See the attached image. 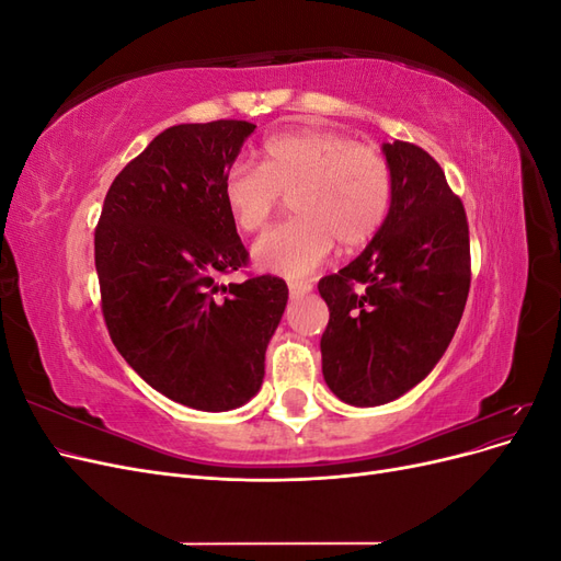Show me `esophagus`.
I'll return each instance as SVG.
<instances>
[{"label": "esophagus", "instance_id": "1", "mask_svg": "<svg viewBox=\"0 0 561 561\" xmlns=\"http://www.w3.org/2000/svg\"><path fill=\"white\" fill-rule=\"evenodd\" d=\"M287 290H290V297L297 299V297H304L311 293V285L309 283H287Z\"/></svg>", "mask_w": 561, "mask_h": 561}]
</instances>
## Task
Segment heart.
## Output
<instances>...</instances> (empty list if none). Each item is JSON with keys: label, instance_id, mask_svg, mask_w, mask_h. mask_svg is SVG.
<instances>
[{"label": "heart", "instance_id": "heart-1", "mask_svg": "<svg viewBox=\"0 0 561 561\" xmlns=\"http://www.w3.org/2000/svg\"><path fill=\"white\" fill-rule=\"evenodd\" d=\"M222 196L243 233L266 227L280 196H293L295 219L252 245L260 268L287 278L316 271L334 248L355 250L375 239L393 201V173L381 151L334 130L280 133L262 147V165L236 161Z\"/></svg>", "mask_w": 561, "mask_h": 561}]
</instances>
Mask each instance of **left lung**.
Listing matches in <instances>:
<instances>
[{"label": "left lung", "mask_w": 561, "mask_h": 561, "mask_svg": "<svg viewBox=\"0 0 561 561\" xmlns=\"http://www.w3.org/2000/svg\"><path fill=\"white\" fill-rule=\"evenodd\" d=\"M393 201L383 227L339 274L320 278L330 309L322 377L353 407L402 398L443 358L470 290L461 198L416 145L383 142Z\"/></svg>", "instance_id": "obj_1"}]
</instances>
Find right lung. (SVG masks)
Listing matches in <instances>:
<instances>
[{"label": "right lung", "instance_id": "add662e5", "mask_svg": "<svg viewBox=\"0 0 561 561\" xmlns=\"http://www.w3.org/2000/svg\"><path fill=\"white\" fill-rule=\"evenodd\" d=\"M254 128L227 118L165 128L114 178L95 229L116 351L161 396L201 412L257 396L287 304L274 276L219 285L248 262L222 178Z\"/></svg>", "mask_w": 561, "mask_h": 561}]
</instances>
